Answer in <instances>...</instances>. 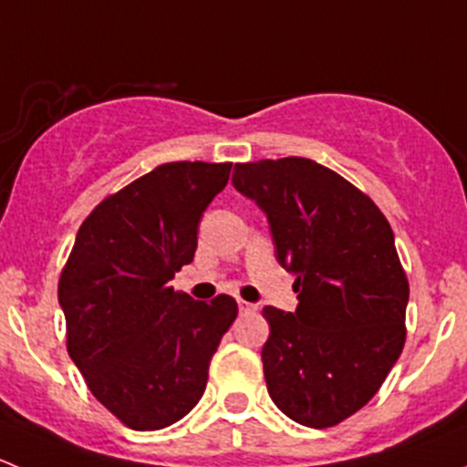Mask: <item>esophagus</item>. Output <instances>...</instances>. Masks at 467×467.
I'll return each instance as SVG.
<instances>
[{"mask_svg": "<svg viewBox=\"0 0 467 467\" xmlns=\"http://www.w3.org/2000/svg\"><path fill=\"white\" fill-rule=\"evenodd\" d=\"M237 305H239V312H242V314H251V312H257V305H253V303H246V300H242V298L237 300Z\"/></svg>", "mask_w": 467, "mask_h": 467, "instance_id": "1", "label": "esophagus"}]
</instances>
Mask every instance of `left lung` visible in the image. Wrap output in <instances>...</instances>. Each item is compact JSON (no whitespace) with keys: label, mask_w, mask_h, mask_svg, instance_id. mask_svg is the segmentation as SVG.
Here are the masks:
<instances>
[{"label":"left lung","mask_w":467,"mask_h":467,"mask_svg":"<svg viewBox=\"0 0 467 467\" xmlns=\"http://www.w3.org/2000/svg\"><path fill=\"white\" fill-rule=\"evenodd\" d=\"M233 182L266 212L296 312L264 307V378L275 407L314 430L370 402L407 338L409 280L370 196L307 158L234 164Z\"/></svg>","instance_id":"1"}]
</instances>
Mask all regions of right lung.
<instances>
[{
	"mask_svg": "<svg viewBox=\"0 0 467 467\" xmlns=\"http://www.w3.org/2000/svg\"><path fill=\"white\" fill-rule=\"evenodd\" d=\"M233 162H167L106 196L83 221L58 280L67 352L94 398L135 431L196 407L237 300L169 285L194 260L205 207Z\"/></svg>",
	"mask_w": 467,
	"mask_h": 467,
	"instance_id": "add662e5",
	"label": "right lung"
}]
</instances>
